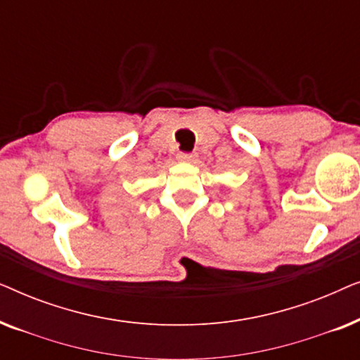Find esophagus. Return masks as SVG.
Instances as JSON below:
<instances>
[{
    "label": "esophagus",
    "instance_id": "esophagus-1",
    "mask_svg": "<svg viewBox=\"0 0 360 360\" xmlns=\"http://www.w3.org/2000/svg\"><path fill=\"white\" fill-rule=\"evenodd\" d=\"M179 160L185 162V164H193L196 160V154H185V152H181V154H179Z\"/></svg>",
    "mask_w": 360,
    "mask_h": 360
}]
</instances>
